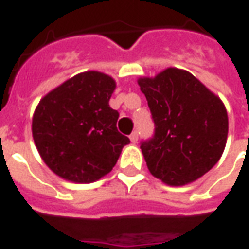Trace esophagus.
Instances as JSON below:
<instances>
[{"label": "esophagus", "mask_w": 249, "mask_h": 249, "mask_svg": "<svg viewBox=\"0 0 249 249\" xmlns=\"http://www.w3.org/2000/svg\"><path fill=\"white\" fill-rule=\"evenodd\" d=\"M130 141H131L133 143H137V142H138V133H137V131L131 133V135H130Z\"/></svg>", "instance_id": "obj_1"}]
</instances>
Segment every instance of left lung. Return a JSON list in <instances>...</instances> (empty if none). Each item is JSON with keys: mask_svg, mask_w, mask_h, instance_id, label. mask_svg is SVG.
Here are the masks:
<instances>
[{"mask_svg": "<svg viewBox=\"0 0 249 249\" xmlns=\"http://www.w3.org/2000/svg\"><path fill=\"white\" fill-rule=\"evenodd\" d=\"M156 133L141 144L149 172L169 186L202 177L221 158L228 137L223 100L190 72L166 68L139 77Z\"/></svg>", "mask_w": 249, "mask_h": 249, "instance_id": "left-lung-1", "label": "left lung"}]
</instances>
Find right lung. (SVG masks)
<instances>
[{"mask_svg":"<svg viewBox=\"0 0 249 249\" xmlns=\"http://www.w3.org/2000/svg\"><path fill=\"white\" fill-rule=\"evenodd\" d=\"M115 80L87 71L49 91L32 118L37 151L67 181L91 184L112 170L130 139L116 128L118 111L108 105Z\"/></svg>","mask_w":249,"mask_h":249,"instance_id":"right-lung-1","label":"right lung"}]
</instances>
